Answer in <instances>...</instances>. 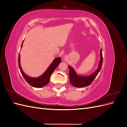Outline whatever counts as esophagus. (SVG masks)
Wrapping results in <instances>:
<instances>
[{
	"mask_svg": "<svg viewBox=\"0 0 127 127\" xmlns=\"http://www.w3.org/2000/svg\"><path fill=\"white\" fill-rule=\"evenodd\" d=\"M66 58V57H65V58Z\"/></svg>",
	"mask_w": 127,
	"mask_h": 127,
	"instance_id": "obj_1",
	"label": "esophagus"
}]
</instances>
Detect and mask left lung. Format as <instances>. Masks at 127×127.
Here are the masks:
<instances>
[{"instance_id":"left-lung-1","label":"left lung","mask_w":127,"mask_h":127,"mask_svg":"<svg viewBox=\"0 0 127 127\" xmlns=\"http://www.w3.org/2000/svg\"><path fill=\"white\" fill-rule=\"evenodd\" d=\"M100 61H99L98 68L95 72L88 76H80L77 75L74 69L72 67L68 66L69 76V81L72 86L76 87H83L89 86L93 82L96 77L98 75V72L102 68L103 63L102 49L100 51Z\"/></svg>"}]
</instances>
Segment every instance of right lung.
<instances>
[{"mask_svg":"<svg viewBox=\"0 0 127 127\" xmlns=\"http://www.w3.org/2000/svg\"><path fill=\"white\" fill-rule=\"evenodd\" d=\"M23 44V42H22ZM22 47V45H21V47ZM20 55H18V66L20 69L21 71V74L23 77L25 79L26 81L29 83V85L32 86L34 87L37 88H41L42 87H44L45 85H47L49 83L50 79V77L55 70V69L58 66L59 64L61 62V58H56L55 60L53 61L52 63L50 64V66L49 67L48 69L45 71L44 74L41 76L37 78H32L30 77L26 76L24 73L23 71L21 65H20Z\"/></svg>","mask_w":127,"mask_h":127,"instance_id":"add662e5","label":"right lung"}]
</instances>
